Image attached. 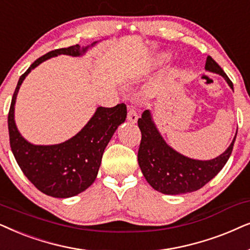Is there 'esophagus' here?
Returning a JSON list of instances; mask_svg holds the SVG:
<instances>
[{"mask_svg":"<svg viewBox=\"0 0 250 250\" xmlns=\"http://www.w3.org/2000/svg\"><path fill=\"white\" fill-rule=\"evenodd\" d=\"M127 119L129 121L135 123L137 122L138 120V112L136 111L134 106H129V109H128V115H127Z\"/></svg>","mask_w":250,"mask_h":250,"instance_id":"34e87169","label":"esophagus"}]
</instances>
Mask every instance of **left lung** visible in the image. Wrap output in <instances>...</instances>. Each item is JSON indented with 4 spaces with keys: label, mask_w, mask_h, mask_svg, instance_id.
Here are the masks:
<instances>
[{
    "label": "left lung",
    "mask_w": 250,
    "mask_h": 250,
    "mask_svg": "<svg viewBox=\"0 0 250 250\" xmlns=\"http://www.w3.org/2000/svg\"><path fill=\"white\" fill-rule=\"evenodd\" d=\"M206 69L222 75L233 90V83L210 56L207 57ZM142 141L138 149V164L146 181L156 191L164 194H183L198 191L222 170L231 155L235 142L212 160H194L182 155L164 141L156 129L149 111L143 112L138 119Z\"/></svg>",
    "instance_id": "8db88e82"
}]
</instances>
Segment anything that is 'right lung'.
Listing matches in <instances>:
<instances>
[{"label":"right lung","instance_id":"add662e5","mask_svg":"<svg viewBox=\"0 0 250 250\" xmlns=\"http://www.w3.org/2000/svg\"><path fill=\"white\" fill-rule=\"evenodd\" d=\"M88 48L75 44L52 50L36 59L19 78L10 105L9 138L17 164L36 188L53 198L74 197L95 182L105 147L119 125L127 118V106L123 103L114 107L101 106L74 137L61 144L44 146L31 144L18 131L15 122L16 98L26 76L41 62L58 55L78 57Z\"/></svg>","mask_w":250,"mask_h":250}]
</instances>
